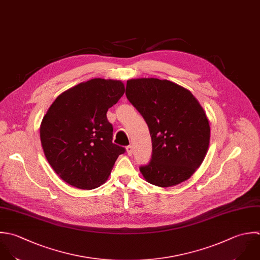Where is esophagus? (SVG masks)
I'll return each mask as SVG.
<instances>
[{"label": "esophagus", "instance_id": "1", "mask_svg": "<svg viewBox=\"0 0 260 260\" xmlns=\"http://www.w3.org/2000/svg\"><path fill=\"white\" fill-rule=\"evenodd\" d=\"M126 152H127L128 156H132L133 155V147L132 146H127L126 147Z\"/></svg>", "mask_w": 260, "mask_h": 260}]
</instances>
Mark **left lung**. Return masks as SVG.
Instances as JSON below:
<instances>
[{
    "label": "left lung",
    "instance_id": "1",
    "mask_svg": "<svg viewBox=\"0 0 260 260\" xmlns=\"http://www.w3.org/2000/svg\"><path fill=\"white\" fill-rule=\"evenodd\" d=\"M125 94L146 120L152 138V159L140 168L145 180L170 187L189 179L202 165L211 137L199 100L184 87L156 78L127 80Z\"/></svg>",
    "mask_w": 260,
    "mask_h": 260
}]
</instances>
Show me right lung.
Instances as JSON below:
<instances>
[{
  "mask_svg": "<svg viewBox=\"0 0 260 260\" xmlns=\"http://www.w3.org/2000/svg\"><path fill=\"white\" fill-rule=\"evenodd\" d=\"M123 93L121 81L95 78L62 92L49 106L40 124V142L47 162L68 184L99 187L124 153L112 143L106 116Z\"/></svg>",
  "mask_w": 260,
  "mask_h": 260,
  "instance_id": "1",
  "label": "right lung"
}]
</instances>
